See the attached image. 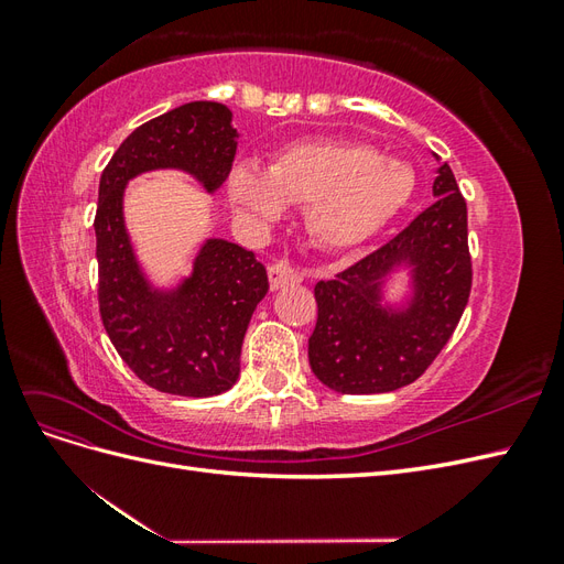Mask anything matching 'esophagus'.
Wrapping results in <instances>:
<instances>
[{
	"instance_id": "obj_1",
	"label": "esophagus",
	"mask_w": 564,
	"mask_h": 564,
	"mask_svg": "<svg viewBox=\"0 0 564 564\" xmlns=\"http://www.w3.org/2000/svg\"><path fill=\"white\" fill-rule=\"evenodd\" d=\"M268 278H270V289H282L286 284H299L303 280L301 272L284 261L272 263L268 268Z\"/></svg>"
}]
</instances>
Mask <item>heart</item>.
<instances>
[{"label": "heart", "mask_w": 564, "mask_h": 564, "mask_svg": "<svg viewBox=\"0 0 564 564\" xmlns=\"http://www.w3.org/2000/svg\"><path fill=\"white\" fill-rule=\"evenodd\" d=\"M414 193L412 166L365 143L313 141L282 150L265 169L237 166L230 199L259 226L275 224L284 204L308 207L305 224L329 249H348L379 232Z\"/></svg>", "instance_id": "1"}]
</instances>
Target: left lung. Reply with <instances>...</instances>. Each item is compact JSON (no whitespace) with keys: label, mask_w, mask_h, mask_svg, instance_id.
Here are the masks:
<instances>
[{"label":"left lung","mask_w":564,"mask_h":564,"mask_svg":"<svg viewBox=\"0 0 564 564\" xmlns=\"http://www.w3.org/2000/svg\"><path fill=\"white\" fill-rule=\"evenodd\" d=\"M429 209L362 261L315 284L317 324L308 338L315 377L346 395L390 392L414 383L447 346L473 284L468 209L449 164L437 158ZM415 265V296L386 312L378 284L398 262Z\"/></svg>","instance_id":"8db88e82"}]
</instances>
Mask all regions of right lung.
Masks as SVG:
<instances>
[{
    "label": "right lung",
    "mask_w": 564,
    "mask_h": 564,
    "mask_svg": "<svg viewBox=\"0 0 564 564\" xmlns=\"http://www.w3.org/2000/svg\"><path fill=\"white\" fill-rule=\"evenodd\" d=\"M232 112L193 100L141 124L100 174L94 218L98 311L119 357L150 388L183 398H212L240 377V352L268 272L247 251L209 240L193 275L176 292H152L133 259L122 218L129 178L150 169H183L216 191L232 169Z\"/></svg>",
    "instance_id": "1"
}]
</instances>
